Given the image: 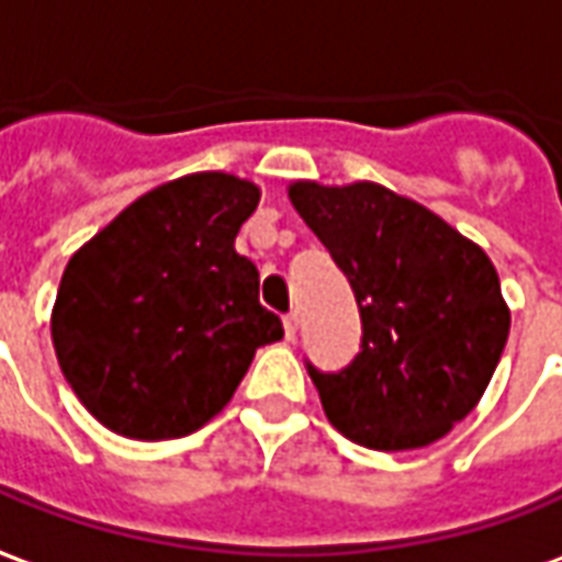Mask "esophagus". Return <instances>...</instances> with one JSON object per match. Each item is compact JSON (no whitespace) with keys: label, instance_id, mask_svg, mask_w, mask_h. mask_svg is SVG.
Segmentation results:
<instances>
[{"label":"esophagus","instance_id":"34e87169","mask_svg":"<svg viewBox=\"0 0 562 562\" xmlns=\"http://www.w3.org/2000/svg\"><path fill=\"white\" fill-rule=\"evenodd\" d=\"M296 330H300V315H296V312H288V315H284V333H288V339H296Z\"/></svg>","mask_w":562,"mask_h":562}]
</instances>
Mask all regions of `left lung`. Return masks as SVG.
<instances>
[{
	"mask_svg": "<svg viewBox=\"0 0 562 562\" xmlns=\"http://www.w3.org/2000/svg\"><path fill=\"white\" fill-rule=\"evenodd\" d=\"M290 201L361 312V351L342 370L305 361L333 428L385 452L440 440L477 406L508 342L490 257L379 183H293Z\"/></svg>",
	"mask_w": 562,
	"mask_h": 562,
	"instance_id": "8db88e82",
	"label": "left lung"
}]
</instances>
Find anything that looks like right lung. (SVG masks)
I'll return each mask as SVG.
<instances>
[{
	"label": "right lung",
	"instance_id": "add662e5",
	"mask_svg": "<svg viewBox=\"0 0 562 562\" xmlns=\"http://www.w3.org/2000/svg\"><path fill=\"white\" fill-rule=\"evenodd\" d=\"M259 189L189 173L146 192L69 259L52 315L64 376L110 431L170 440L229 404L254 351L284 336L235 250Z\"/></svg>",
	"mask_w": 562,
	"mask_h": 562
}]
</instances>
